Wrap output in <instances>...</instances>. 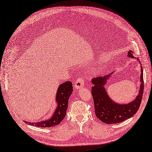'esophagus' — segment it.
<instances>
[{"mask_svg": "<svg viewBox=\"0 0 152 152\" xmlns=\"http://www.w3.org/2000/svg\"><path fill=\"white\" fill-rule=\"evenodd\" d=\"M84 86V83H83V79L82 77H79L76 80L75 84V88L76 89H80Z\"/></svg>", "mask_w": 152, "mask_h": 152, "instance_id": "esophagus-1", "label": "esophagus"}]
</instances>
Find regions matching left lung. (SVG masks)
Instances as JSON below:
<instances>
[{
	"label": "left lung",
	"instance_id": "1",
	"mask_svg": "<svg viewBox=\"0 0 152 152\" xmlns=\"http://www.w3.org/2000/svg\"><path fill=\"white\" fill-rule=\"evenodd\" d=\"M132 50H129L128 56L134 58ZM142 74L140 81L139 94L133 102L127 104H120L112 102L104 87L106 80L110 76L94 77L91 80L93 86L91 89V94L93 98L94 111L98 118L107 124L118 123L125 121L132 117L138 110L142 102L143 93V69L141 67Z\"/></svg>",
	"mask_w": 152,
	"mask_h": 152
}]
</instances>
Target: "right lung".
<instances>
[{
    "mask_svg": "<svg viewBox=\"0 0 152 152\" xmlns=\"http://www.w3.org/2000/svg\"><path fill=\"white\" fill-rule=\"evenodd\" d=\"M72 84L71 81H66L59 86L56 95L58 106L50 119L38 123L26 122L28 125L37 127H51L57 125L61 122L66 116L68 104V99L72 92Z\"/></svg>",
    "mask_w": 152,
    "mask_h": 152,
    "instance_id": "1",
    "label": "right lung"
}]
</instances>
